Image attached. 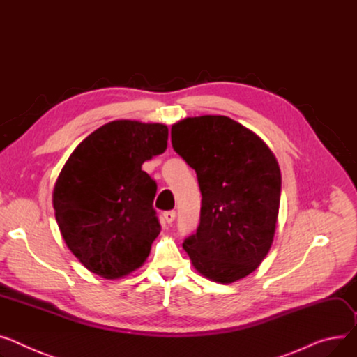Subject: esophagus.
Wrapping results in <instances>:
<instances>
[{
  "label": "esophagus",
  "instance_id": "obj_1",
  "mask_svg": "<svg viewBox=\"0 0 357 357\" xmlns=\"http://www.w3.org/2000/svg\"><path fill=\"white\" fill-rule=\"evenodd\" d=\"M163 218H165V221L168 222V224H172L175 221V218H176V212L175 211H166L163 213Z\"/></svg>",
  "mask_w": 357,
  "mask_h": 357
}]
</instances>
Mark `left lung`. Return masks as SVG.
Segmentation results:
<instances>
[{
  "label": "left lung",
  "instance_id": "8db88e82",
  "mask_svg": "<svg viewBox=\"0 0 357 357\" xmlns=\"http://www.w3.org/2000/svg\"><path fill=\"white\" fill-rule=\"evenodd\" d=\"M172 146L195 169L202 194L198 229L182 247L204 277L229 284L268 254L278 218V162L254 132L227 116L186 117Z\"/></svg>",
  "mask_w": 357,
  "mask_h": 357
}]
</instances>
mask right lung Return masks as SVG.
I'll return each mask as SVG.
<instances>
[{"mask_svg": "<svg viewBox=\"0 0 357 357\" xmlns=\"http://www.w3.org/2000/svg\"><path fill=\"white\" fill-rule=\"evenodd\" d=\"M166 146V125L113 121L68 156L53 208L66 245L89 271L114 280L144 266L160 225L156 183L142 165Z\"/></svg>", "mask_w": 357, "mask_h": 357, "instance_id": "add662e5", "label": "right lung"}]
</instances>
